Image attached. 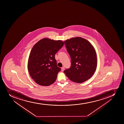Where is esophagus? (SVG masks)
<instances>
[{"label":"esophagus","mask_w":124,"mask_h":124,"mask_svg":"<svg viewBox=\"0 0 124 124\" xmlns=\"http://www.w3.org/2000/svg\"><path fill=\"white\" fill-rule=\"evenodd\" d=\"M64 70H65V68H64V67H63L62 68H61V71H63Z\"/></svg>","instance_id":"34e87169"}]
</instances>
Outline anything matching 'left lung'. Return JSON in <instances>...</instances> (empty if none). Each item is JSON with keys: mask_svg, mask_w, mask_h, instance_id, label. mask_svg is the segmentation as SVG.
<instances>
[{"mask_svg": "<svg viewBox=\"0 0 124 124\" xmlns=\"http://www.w3.org/2000/svg\"><path fill=\"white\" fill-rule=\"evenodd\" d=\"M71 59V66L64 72L74 82L81 83L90 78L96 71L95 49L89 41L80 37L64 41Z\"/></svg>", "mask_w": 124, "mask_h": 124, "instance_id": "8db88e82", "label": "left lung"}]
</instances>
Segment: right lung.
<instances>
[{"mask_svg": "<svg viewBox=\"0 0 124 124\" xmlns=\"http://www.w3.org/2000/svg\"><path fill=\"white\" fill-rule=\"evenodd\" d=\"M61 40L44 38L33 46L29 56L27 68L38 85L47 86L55 82L61 69L57 66L55 54L64 45Z\"/></svg>", "mask_w": 124, "mask_h": 124, "instance_id": "obj_1", "label": "right lung"}]
</instances>
